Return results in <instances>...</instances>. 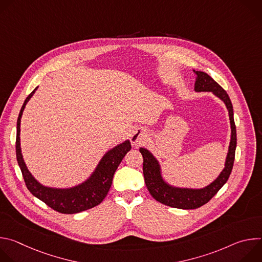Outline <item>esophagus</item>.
<instances>
[{
	"label": "esophagus",
	"mask_w": 262,
	"mask_h": 262,
	"mask_svg": "<svg viewBox=\"0 0 262 262\" xmlns=\"http://www.w3.org/2000/svg\"><path fill=\"white\" fill-rule=\"evenodd\" d=\"M148 137V134L147 132L144 129V128H135L130 135V142L133 145L135 146H138L142 143L145 142V140L147 139Z\"/></svg>",
	"instance_id": "1"
}]
</instances>
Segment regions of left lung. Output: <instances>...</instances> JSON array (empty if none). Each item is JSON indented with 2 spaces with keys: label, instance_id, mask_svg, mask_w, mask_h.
Instances as JSON below:
<instances>
[{
  "label": "left lung",
  "instance_id": "1",
  "mask_svg": "<svg viewBox=\"0 0 262 262\" xmlns=\"http://www.w3.org/2000/svg\"><path fill=\"white\" fill-rule=\"evenodd\" d=\"M196 74L194 90L195 92H211L225 103L230 120V142L225 164L217 177L203 188H186L170 183L164 177L162 165L151 151L144 147H140L143 156V174L147 189L150 195L159 202L180 209H194L207 203L226 183L232 171L235 149H236V128L233 118V106L227 94L207 73L199 70H193Z\"/></svg>",
  "mask_w": 262,
  "mask_h": 262
}]
</instances>
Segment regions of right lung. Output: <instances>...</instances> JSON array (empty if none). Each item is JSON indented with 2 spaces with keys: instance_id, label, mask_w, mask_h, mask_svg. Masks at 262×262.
I'll return each instance as SVG.
<instances>
[{
  "instance_id": "1",
  "label": "right lung",
  "mask_w": 262,
  "mask_h": 262,
  "mask_svg": "<svg viewBox=\"0 0 262 262\" xmlns=\"http://www.w3.org/2000/svg\"><path fill=\"white\" fill-rule=\"evenodd\" d=\"M37 88L38 87H36L26 98L16 123V159L27 188L33 196L61 213H78L92 208L105 198L119 164L130 150V142L129 140H125L108 149L88 178L79 184L69 186V188H54V186L42 184L29 171L24 161L20 147V119L27 103L32 98Z\"/></svg>"
}]
</instances>
